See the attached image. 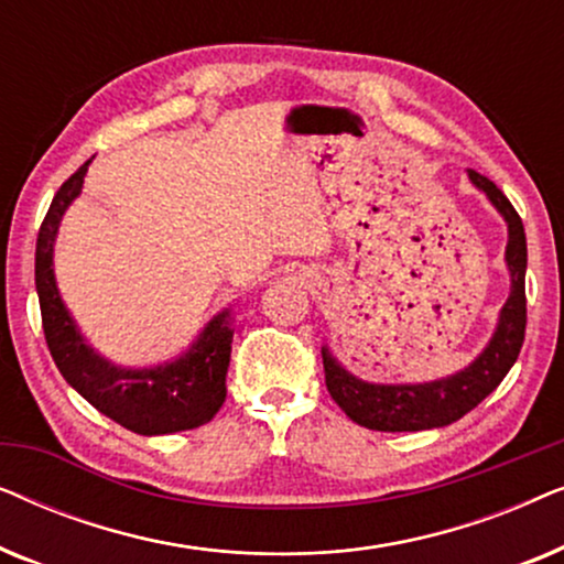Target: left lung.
<instances>
[{
  "instance_id": "8db88e82",
  "label": "left lung",
  "mask_w": 564,
  "mask_h": 564,
  "mask_svg": "<svg viewBox=\"0 0 564 564\" xmlns=\"http://www.w3.org/2000/svg\"><path fill=\"white\" fill-rule=\"evenodd\" d=\"M469 180L488 195L508 223L506 264L511 272V295L500 311L496 334L480 357L462 372L421 384H372L357 380L323 346V369H326L330 398L359 426L372 431H426L449 426L480 405L519 359L523 334H527V234H523L519 213L488 176L469 172Z\"/></svg>"
}]
</instances>
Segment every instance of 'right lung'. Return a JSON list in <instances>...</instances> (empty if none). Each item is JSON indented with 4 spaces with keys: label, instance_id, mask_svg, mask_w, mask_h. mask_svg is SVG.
<instances>
[{
    "label": "right lung",
    "instance_id": "obj_1",
    "mask_svg": "<svg viewBox=\"0 0 564 564\" xmlns=\"http://www.w3.org/2000/svg\"><path fill=\"white\" fill-rule=\"evenodd\" d=\"M89 161L61 184L37 230L35 290L43 334L64 380L99 413L133 434L159 436L197 429L220 411L230 365V311L207 323L180 359L151 369H122L99 357L76 328L53 276V243L66 207L79 197Z\"/></svg>",
    "mask_w": 564,
    "mask_h": 564
}]
</instances>
